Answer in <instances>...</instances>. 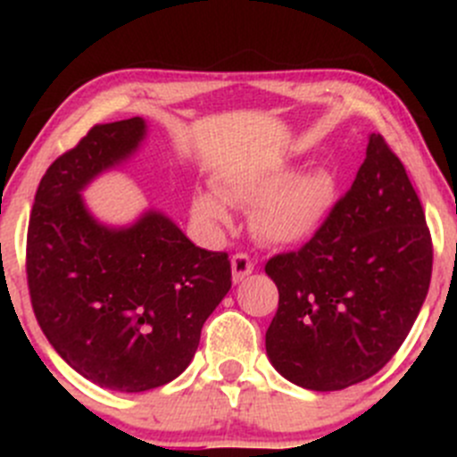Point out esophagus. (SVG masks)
I'll list each match as a JSON object with an SVG mask.
<instances>
[{"instance_id": "34e87169", "label": "esophagus", "mask_w": 457, "mask_h": 457, "mask_svg": "<svg viewBox=\"0 0 457 457\" xmlns=\"http://www.w3.org/2000/svg\"><path fill=\"white\" fill-rule=\"evenodd\" d=\"M254 271V261H252L247 254H234L232 256V278L234 283H241L243 278Z\"/></svg>"}]
</instances>
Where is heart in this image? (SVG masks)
<instances>
[{"mask_svg": "<svg viewBox=\"0 0 457 457\" xmlns=\"http://www.w3.org/2000/svg\"><path fill=\"white\" fill-rule=\"evenodd\" d=\"M228 203L252 208V229L270 245H301L312 241L329 216L334 181L322 170L296 172L285 163L232 170L216 177V192H196L192 219L207 232L232 223Z\"/></svg>", "mask_w": 457, "mask_h": 457, "instance_id": "b5f03b06", "label": "heart"}]
</instances>
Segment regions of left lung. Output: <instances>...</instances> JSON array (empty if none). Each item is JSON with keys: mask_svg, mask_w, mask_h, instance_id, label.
I'll return each mask as SVG.
<instances>
[{"mask_svg": "<svg viewBox=\"0 0 457 457\" xmlns=\"http://www.w3.org/2000/svg\"><path fill=\"white\" fill-rule=\"evenodd\" d=\"M433 247L398 156L370 135L352 190L298 252L270 258L278 312L267 358L294 385L338 391L394 358L425 303Z\"/></svg>", "mask_w": 457, "mask_h": 457, "instance_id": "left-lung-1", "label": "left lung"}]
</instances>
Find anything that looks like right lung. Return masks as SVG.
Here are the masks:
<instances>
[{"label":"right lung","instance_id":"add662e5","mask_svg":"<svg viewBox=\"0 0 457 457\" xmlns=\"http://www.w3.org/2000/svg\"><path fill=\"white\" fill-rule=\"evenodd\" d=\"M141 117L95 126L41 179L26 274L32 310L54 352L95 385L156 389L186 371L203 322L232 287L225 252L196 247L170 216L101 223L81 192L145 139Z\"/></svg>","mask_w":457,"mask_h":457}]
</instances>
